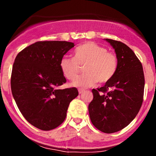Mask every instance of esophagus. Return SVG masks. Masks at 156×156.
Here are the masks:
<instances>
[{"instance_id":"obj_1","label":"esophagus","mask_w":156,"mask_h":156,"mask_svg":"<svg viewBox=\"0 0 156 156\" xmlns=\"http://www.w3.org/2000/svg\"><path fill=\"white\" fill-rule=\"evenodd\" d=\"M84 92H85V89H78V92H79V94H82V93H83Z\"/></svg>"}]
</instances>
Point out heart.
Returning <instances> with one entry per match:
<instances>
[{
	"label": "heart",
	"instance_id": "obj_1",
	"mask_svg": "<svg viewBox=\"0 0 156 156\" xmlns=\"http://www.w3.org/2000/svg\"><path fill=\"white\" fill-rule=\"evenodd\" d=\"M84 66L86 74L73 83L75 87L86 88L95 85L98 82H108L117 73L118 59L117 55L103 46L87 42L74 50L73 58L64 57L60 62L62 74L71 81L78 78Z\"/></svg>",
	"mask_w": 156,
	"mask_h": 156
}]
</instances>
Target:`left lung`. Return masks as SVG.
<instances>
[{"label":"left lung","instance_id":"left-lung-1","mask_svg":"<svg viewBox=\"0 0 156 156\" xmlns=\"http://www.w3.org/2000/svg\"><path fill=\"white\" fill-rule=\"evenodd\" d=\"M105 40L115 50L118 68L112 80L92 89L89 113L97 129L112 133L128 126L139 113L144 98V76L142 64L128 45L114 39Z\"/></svg>","mask_w":156,"mask_h":156}]
</instances>
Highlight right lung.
<instances>
[{"label": "right lung", "instance_id": "right-lung-1", "mask_svg": "<svg viewBox=\"0 0 156 156\" xmlns=\"http://www.w3.org/2000/svg\"><path fill=\"white\" fill-rule=\"evenodd\" d=\"M74 43L39 41L16 56L11 76L12 95L21 114L30 124L50 130L62 124L69 103L78 95L76 87L58 89L67 82L61 59Z\"/></svg>", "mask_w": 156, "mask_h": 156}]
</instances>
